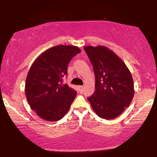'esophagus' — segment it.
Returning a JSON list of instances; mask_svg holds the SVG:
<instances>
[{"label": "esophagus", "instance_id": "obj_1", "mask_svg": "<svg viewBox=\"0 0 157 157\" xmlns=\"http://www.w3.org/2000/svg\"><path fill=\"white\" fill-rule=\"evenodd\" d=\"M78 91H79V92H80V93H83V86H78Z\"/></svg>", "mask_w": 157, "mask_h": 157}]
</instances>
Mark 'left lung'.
I'll list each match as a JSON object with an SVG mask.
<instances>
[{"label": "left lung", "instance_id": "8db88e82", "mask_svg": "<svg viewBox=\"0 0 157 157\" xmlns=\"http://www.w3.org/2000/svg\"><path fill=\"white\" fill-rule=\"evenodd\" d=\"M93 66L96 90L88 98L92 109L104 119L117 118L129 106L134 97V81L124 61L104 46H85Z\"/></svg>", "mask_w": 157, "mask_h": 157}]
</instances>
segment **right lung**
Wrapping results in <instances>:
<instances>
[{"label":"right lung","instance_id":"1","mask_svg":"<svg viewBox=\"0 0 157 157\" xmlns=\"http://www.w3.org/2000/svg\"><path fill=\"white\" fill-rule=\"evenodd\" d=\"M81 52L77 46L59 45L45 51L32 64L25 80L29 104L43 119L56 121L69 110L77 92L63 83L73 58Z\"/></svg>","mask_w":157,"mask_h":157}]
</instances>
